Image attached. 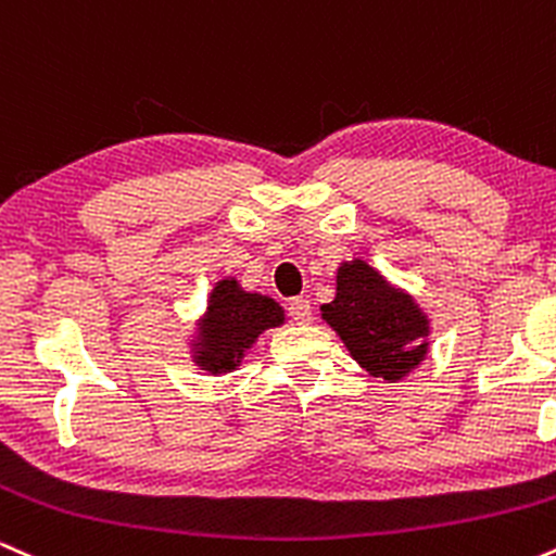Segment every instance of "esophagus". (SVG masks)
<instances>
[{"instance_id": "1", "label": "esophagus", "mask_w": 556, "mask_h": 556, "mask_svg": "<svg viewBox=\"0 0 556 556\" xmlns=\"http://www.w3.org/2000/svg\"><path fill=\"white\" fill-rule=\"evenodd\" d=\"M287 314L295 318L298 324H311V303L305 298H295L290 300V305H287Z\"/></svg>"}]
</instances>
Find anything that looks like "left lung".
I'll return each instance as SVG.
<instances>
[{
  "label": "left lung",
  "mask_w": 556,
  "mask_h": 556,
  "mask_svg": "<svg viewBox=\"0 0 556 556\" xmlns=\"http://www.w3.org/2000/svg\"><path fill=\"white\" fill-rule=\"evenodd\" d=\"M321 316L342 337L350 355L384 381L402 379L426 358L429 318L366 261L340 266L337 298L321 305Z\"/></svg>",
  "instance_id": "left-lung-1"
}]
</instances>
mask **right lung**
Wrapping results in <instances>:
<instances>
[{"instance_id":"right-lung-1","label":"right lung","mask_w":556,"mask_h":556,"mask_svg":"<svg viewBox=\"0 0 556 556\" xmlns=\"http://www.w3.org/2000/svg\"><path fill=\"white\" fill-rule=\"evenodd\" d=\"M282 321L285 311L271 298L240 290L235 279H222L201 321L195 363L212 374L232 371L261 331Z\"/></svg>"}]
</instances>
